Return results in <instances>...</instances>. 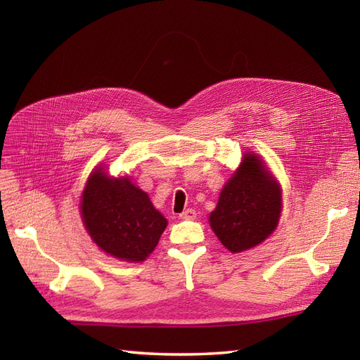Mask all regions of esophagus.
<instances>
[{"label": "esophagus", "instance_id": "obj_1", "mask_svg": "<svg viewBox=\"0 0 360 360\" xmlns=\"http://www.w3.org/2000/svg\"><path fill=\"white\" fill-rule=\"evenodd\" d=\"M195 217H197V212L193 209H186L180 214V219H184V221H192Z\"/></svg>", "mask_w": 360, "mask_h": 360}]
</instances>
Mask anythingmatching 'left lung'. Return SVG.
Returning <instances> with one entry per match:
<instances>
[{"mask_svg": "<svg viewBox=\"0 0 360 360\" xmlns=\"http://www.w3.org/2000/svg\"><path fill=\"white\" fill-rule=\"evenodd\" d=\"M281 213V191L263 162L250 153L224 186L210 214V226L231 252H242L274 233Z\"/></svg>", "mask_w": 360, "mask_h": 360, "instance_id": "obj_1", "label": "left lung"}]
</instances>
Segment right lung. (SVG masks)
Wrapping results in <instances>:
<instances>
[{
	"label": "right lung",
	"instance_id": "obj_1",
	"mask_svg": "<svg viewBox=\"0 0 360 360\" xmlns=\"http://www.w3.org/2000/svg\"><path fill=\"white\" fill-rule=\"evenodd\" d=\"M81 213L94 243L130 263L153 252L168 224L144 191L126 177H106L102 169H96L86 183Z\"/></svg>",
	"mask_w": 360,
	"mask_h": 360
}]
</instances>
